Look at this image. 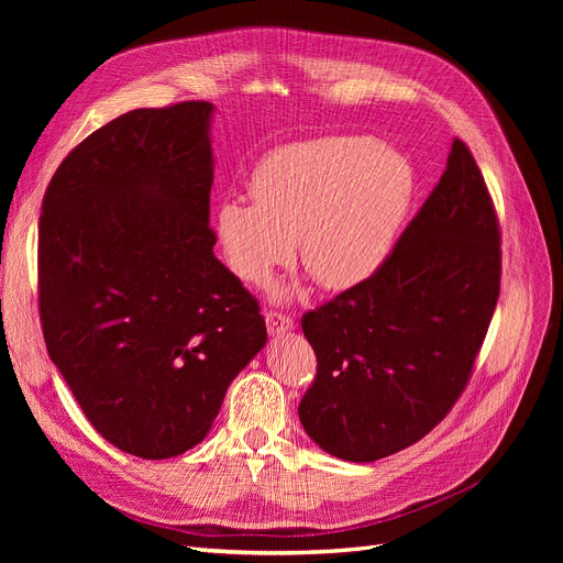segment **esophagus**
Segmentation results:
<instances>
[{"instance_id": "34e87169", "label": "esophagus", "mask_w": 563, "mask_h": 563, "mask_svg": "<svg viewBox=\"0 0 563 563\" xmlns=\"http://www.w3.org/2000/svg\"><path fill=\"white\" fill-rule=\"evenodd\" d=\"M264 319H266V329H269L272 335H283L287 331L294 329V319L285 312H278V310H266L264 312Z\"/></svg>"}]
</instances>
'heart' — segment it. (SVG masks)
Returning a JSON list of instances; mask_svg holds the SVG:
<instances>
[{
	"label": "heart",
	"mask_w": 563,
	"mask_h": 563,
	"mask_svg": "<svg viewBox=\"0 0 563 563\" xmlns=\"http://www.w3.org/2000/svg\"><path fill=\"white\" fill-rule=\"evenodd\" d=\"M253 202L217 212L228 269L264 285L294 255L323 289H351L386 262L412 194L408 162L367 136H319L266 155L251 175Z\"/></svg>",
	"instance_id": "b5f03b06"
}]
</instances>
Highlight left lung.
Returning <instances> with one entry per match:
<instances>
[{
	"label": "left lung",
	"mask_w": 563,
	"mask_h": 563,
	"mask_svg": "<svg viewBox=\"0 0 563 563\" xmlns=\"http://www.w3.org/2000/svg\"><path fill=\"white\" fill-rule=\"evenodd\" d=\"M501 278L499 223L454 139L435 189L365 283L303 314L317 376L299 418L317 445L369 463L424 438L475 367Z\"/></svg>",
	"instance_id": "left-lung-1"
}]
</instances>
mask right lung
Listing matches in <instances>:
<instances>
[{
  "mask_svg": "<svg viewBox=\"0 0 563 563\" xmlns=\"http://www.w3.org/2000/svg\"><path fill=\"white\" fill-rule=\"evenodd\" d=\"M210 102L134 109L52 175L38 308L84 416L139 459L191 450L266 344L253 294L214 257Z\"/></svg>",
  "mask_w": 563,
  "mask_h": 563,
  "instance_id": "obj_1",
  "label": "right lung"
}]
</instances>
